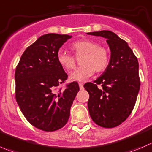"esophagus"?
Returning <instances> with one entry per match:
<instances>
[{
	"instance_id": "esophagus-1",
	"label": "esophagus",
	"mask_w": 152,
	"mask_h": 152,
	"mask_svg": "<svg viewBox=\"0 0 152 152\" xmlns=\"http://www.w3.org/2000/svg\"><path fill=\"white\" fill-rule=\"evenodd\" d=\"M79 87H80V89H83V84L82 83H79Z\"/></svg>"
}]
</instances>
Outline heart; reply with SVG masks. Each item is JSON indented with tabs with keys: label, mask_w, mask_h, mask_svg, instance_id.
I'll use <instances>...</instances> for the list:
<instances>
[{
	"label": "heart",
	"mask_w": 152,
	"mask_h": 152,
	"mask_svg": "<svg viewBox=\"0 0 152 152\" xmlns=\"http://www.w3.org/2000/svg\"><path fill=\"white\" fill-rule=\"evenodd\" d=\"M70 48L77 58H80L81 67L69 75V79L75 81H83L90 77L95 72H103L108 67L110 60L109 50L99 45L91 39H80L72 43ZM57 61L64 69L71 71L76 66V59L63 50L57 52Z\"/></svg>",
	"instance_id": "heart-1"
}]
</instances>
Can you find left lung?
Instances as JSON below:
<instances>
[{"label": "left lung", "mask_w": 152, "mask_h": 152, "mask_svg": "<svg viewBox=\"0 0 152 152\" xmlns=\"http://www.w3.org/2000/svg\"><path fill=\"white\" fill-rule=\"evenodd\" d=\"M87 34L106 39L110 50L106 70L94 83L84 85L89 94V115L99 126L114 128L129 116L135 105L140 86L138 60L128 43L113 32L102 30Z\"/></svg>", "instance_id": "left-lung-1"}]
</instances>
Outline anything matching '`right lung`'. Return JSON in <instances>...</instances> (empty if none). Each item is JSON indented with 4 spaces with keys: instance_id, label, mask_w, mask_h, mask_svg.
Returning a JSON list of instances; mask_svg holds the SVG:
<instances>
[{
    "instance_id": "obj_1",
    "label": "right lung",
    "mask_w": 152,
    "mask_h": 152,
    "mask_svg": "<svg viewBox=\"0 0 152 152\" xmlns=\"http://www.w3.org/2000/svg\"><path fill=\"white\" fill-rule=\"evenodd\" d=\"M72 38L48 34L27 48L15 73V99L23 115L36 128L54 131L63 128L79 91L77 82L58 89L68 75L57 61V52Z\"/></svg>"
}]
</instances>
